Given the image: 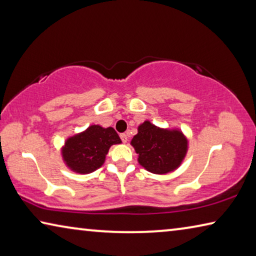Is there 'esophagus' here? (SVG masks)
<instances>
[{
	"mask_svg": "<svg viewBox=\"0 0 256 256\" xmlns=\"http://www.w3.org/2000/svg\"><path fill=\"white\" fill-rule=\"evenodd\" d=\"M120 138H122V141H123V144H126V142H128V136H126V134H125V133H122V134H120Z\"/></svg>",
	"mask_w": 256,
	"mask_h": 256,
	"instance_id": "34e87169",
	"label": "esophagus"
}]
</instances>
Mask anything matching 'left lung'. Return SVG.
<instances>
[{
  "instance_id": "8db88e82",
  "label": "left lung",
  "mask_w": 256,
  "mask_h": 256,
  "mask_svg": "<svg viewBox=\"0 0 256 256\" xmlns=\"http://www.w3.org/2000/svg\"><path fill=\"white\" fill-rule=\"evenodd\" d=\"M131 144L138 154V164L154 174L175 170L188 151V140L177 130H164L149 120L138 128Z\"/></svg>"
}]
</instances>
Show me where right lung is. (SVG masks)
I'll list each match as a JSON object with an SVG mask.
<instances>
[{
    "mask_svg": "<svg viewBox=\"0 0 256 256\" xmlns=\"http://www.w3.org/2000/svg\"><path fill=\"white\" fill-rule=\"evenodd\" d=\"M120 142L112 128L92 125L84 132L68 138L62 156L70 170L79 174H89L102 166L110 146Z\"/></svg>",
    "mask_w": 256,
    "mask_h": 256,
    "instance_id": "1",
    "label": "right lung"
}]
</instances>
